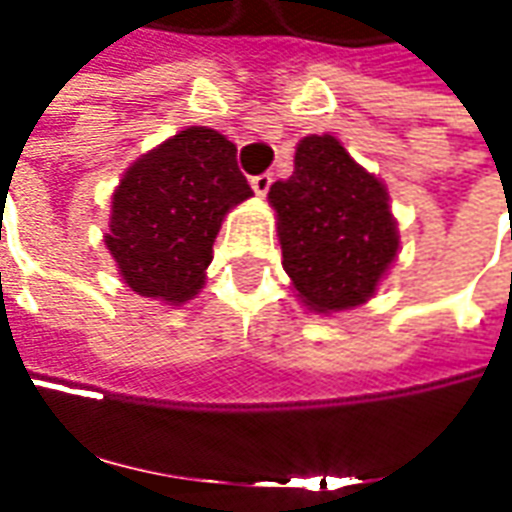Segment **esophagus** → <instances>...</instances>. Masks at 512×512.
<instances>
[{
  "label": "esophagus",
  "instance_id": "34e87169",
  "mask_svg": "<svg viewBox=\"0 0 512 512\" xmlns=\"http://www.w3.org/2000/svg\"><path fill=\"white\" fill-rule=\"evenodd\" d=\"M270 185H273V174H256V177L250 180V188H253L259 197H264V194L270 191Z\"/></svg>",
  "mask_w": 512,
  "mask_h": 512
}]
</instances>
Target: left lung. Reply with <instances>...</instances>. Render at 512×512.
<instances>
[{
  "label": "left lung",
  "mask_w": 512,
  "mask_h": 512,
  "mask_svg": "<svg viewBox=\"0 0 512 512\" xmlns=\"http://www.w3.org/2000/svg\"><path fill=\"white\" fill-rule=\"evenodd\" d=\"M284 270L312 312L352 310L375 296L400 236L386 185L332 135L296 146L290 180L270 185Z\"/></svg>",
  "instance_id": "obj_1"
}]
</instances>
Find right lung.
I'll list each match as a JSON object with an SVG mask.
<instances>
[{"label": "right lung", "instance_id": "obj_1", "mask_svg": "<svg viewBox=\"0 0 512 512\" xmlns=\"http://www.w3.org/2000/svg\"><path fill=\"white\" fill-rule=\"evenodd\" d=\"M253 197L236 146L188 126L135 160L112 194L106 248L137 296L183 304L200 293L214 239L233 205Z\"/></svg>", "mask_w": 512, "mask_h": 512}]
</instances>
